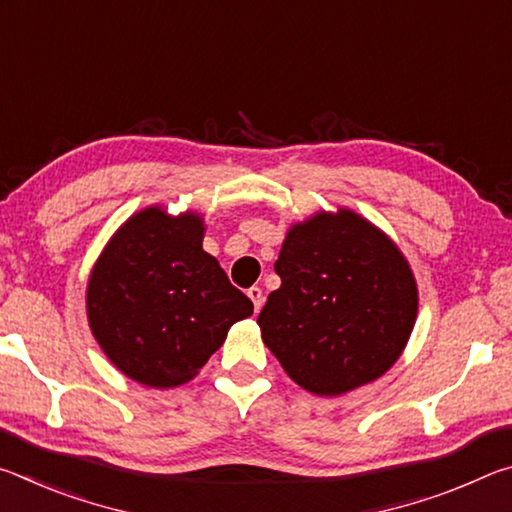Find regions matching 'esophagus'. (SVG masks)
I'll return each instance as SVG.
<instances>
[{
	"label": "esophagus",
	"instance_id": "esophagus-1",
	"mask_svg": "<svg viewBox=\"0 0 512 512\" xmlns=\"http://www.w3.org/2000/svg\"><path fill=\"white\" fill-rule=\"evenodd\" d=\"M248 298L253 300L255 311L262 309V305H264V293H262V289H259V287H250V289H248Z\"/></svg>",
	"mask_w": 512,
	"mask_h": 512
}]
</instances>
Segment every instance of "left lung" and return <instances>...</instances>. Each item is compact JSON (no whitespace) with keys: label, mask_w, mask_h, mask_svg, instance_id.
I'll use <instances>...</instances> for the list:
<instances>
[{"label":"left lung","mask_w":512,"mask_h":512,"mask_svg":"<svg viewBox=\"0 0 512 512\" xmlns=\"http://www.w3.org/2000/svg\"><path fill=\"white\" fill-rule=\"evenodd\" d=\"M280 289L257 325L287 375L320 397L379 379L402 357L418 284L395 241L339 207L293 223L275 262Z\"/></svg>","instance_id":"1"}]
</instances>
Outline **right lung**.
Masks as SVG:
<instances>
[{"label":"right lung","mask_w":512,"mask_h":512,"mask_svg":"<svg viewBox=\"0 0 512 512\" xmlns=\"http://www.w3.org/2000/svg\"><path fill=\"white\" fill-rule=\"evenodd\" d=\"M198 212L151 205L119 225L92 266L85 309L103 354L128 379L173 388L198 375L228 329L253 314L203 250Z\"/></svg>","instance_id":"obj_1"}]
</instances>
